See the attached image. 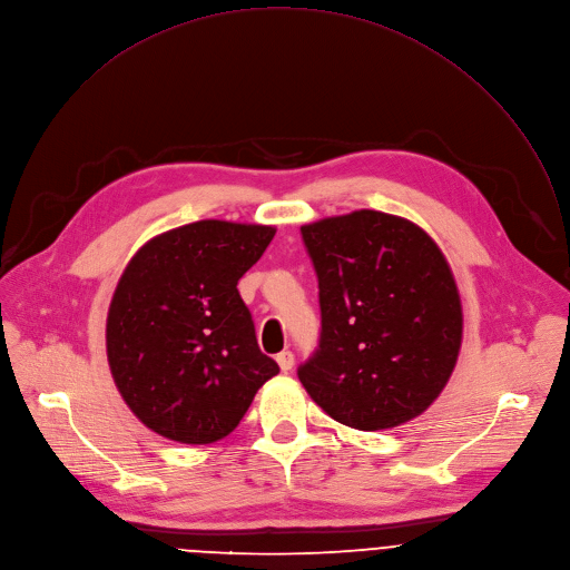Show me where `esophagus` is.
<instances>
[{
    "label": "esophagus",
    "mask_w": 570,
    "mask_h": 570,
    "mask_svg": "<svg viewBox=\"0 0 570 570\" xmlns=\"http://www.w3.org/2000/svg\"><path fill=\"white\" fill-rule=\"evenodd\" d=\"M276 362H278V366H281L283 373H289V371L294 368V355H292L289 351L278 353V355H276Z\"/></svg>",
    "instance_id": "obj_1"
}]
</instances>
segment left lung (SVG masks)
Wrapping results in <instances>:
<instances>
[{"label": "left lung", "instance_id": "1", "mask_svg": "<svg viewBox=\"0 0 570 570\" xmlns=\"http://www.w3.org/2000/svg\"><path fill=\"white\" fill-rule=\"evenodd\" d=\"M318 278V348L298 366L336 422L380 431L431 406L456 366L463 307L438 245L417 224L355 210L301 226Z\"/></svg>", "mask_w": 570, "mask_h": 570}]
</instances>
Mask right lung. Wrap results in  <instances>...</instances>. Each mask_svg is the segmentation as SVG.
I'll list each match as a JSON object with an SVG mask.
<instances>
[{
  "label": "right lung",
  "mask_w": 570,
  "mask_h": 570,
  "mask_svg": "<svg viewBox=\"0 0 570 570\" xmlns=\"http://www.w3.org/2000/svg\"><path fill=\"white\" fill-rule=\"evenodd\" d=\"M274 234L199 219L153 238L128 263L107 312V362L126 404L155 433L184 444L229 435L278 375L238 292Z\"/></svg>",
  "instance_id": "obj_1"
}]
</instances>
